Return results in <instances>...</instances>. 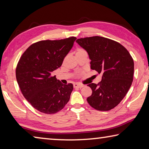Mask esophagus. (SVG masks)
Here are the masks:
<instances>
[{
  "instance_id": "obj_1",
  "label": "esophagus",
  "mask_w": 149,
  "mask_h": 149,
  "mask_svg": "<svg viewBox=\"0 0 149 149\" xmlns=\"http://www.w3.org/2000/svg\"><path fill=\"white\" fill-rule=\"evenodd\" d=\"M84 85H81V84H74V88H82L84 87Z\"/></svg>"
}]
</instances>
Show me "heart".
I'll return each instance as SVG.
<instances>
[{
	"mask_svg": "<svg viewBox=\"0 0 149 149\" xmlns=\"http://www.w3.org/2000/svg\"><path fill=\"white\" fill-rule=\"evenodd\" d=\"M85 52V50L83 49H77L76 50V54L81 53V52Z\"/></svg>",
	"mask_w": 149,
	"mask_h": 149,
	"instance_id": "heart-1",
	"label": "heart"
}]
</instances>
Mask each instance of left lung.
I'll return each instance as SVG.
<instances>
[{
	"mask_svg": "<svg viewBox=\"0 0 149 149\" xmlns=\"http://www.w3.org/2000/svg\"><path fill=\"white\" fill-rule=\"evenodd\" d=\"M76 42L89 54L91 68L102 74L99 84L88 85L92 89V95L87 99L88 103L99 111L113 109L122 101L132 84L133 58L123 45L103 37L80 38Z\"/></svg>",
	"mask_w": 149,
	"mask_h": 149,
	"instance_id": "1",
	"label": "left lung"
}]
</instances>
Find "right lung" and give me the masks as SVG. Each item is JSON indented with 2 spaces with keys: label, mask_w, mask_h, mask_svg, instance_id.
<instances>
[{
  "label": "right lung",
  "mask_w": 149,
  "mask_h": 149,
  "mask_svg": "<svg viewBox=\"0 0 149 149\" xmlns=\"http://www.w3.org/2000/svg\"><path fill=\"white\" fill-rule=\"evenodd\" d=\"M76 37L44 40L27 48L17 62L16 76L24 97L35 109L47 114L62 110L73 85L62 84L52 73L62 64Z\"/></svg>",
  "instance_id": "obj_1"
}]
</instances>
